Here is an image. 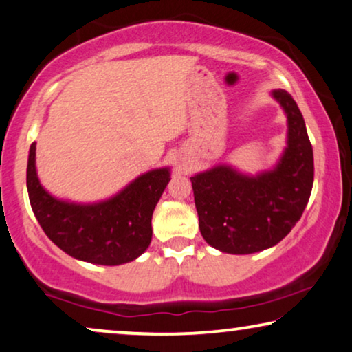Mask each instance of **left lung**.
Masks as SVG:
<instances>
[{
    "mask_svg": "<svg viewBox=\"0 0 352 352\" xmlns=\"http://www.w3.org/2000/svg\"><path fill=\"white\" fill-rule=\"evenodd\" d=\"M274 99L287 113V147L272 170L247 176L218 165L190 177L200 232L216 250L250 254L274 247L300 221L314 182V157L298 105L285 89Z\"/></svg>",
    "mask_w": 352,
    "mask_h": 352,
    "instance_id": "obj_1",
    "label": "left lung"
}]
</instances>
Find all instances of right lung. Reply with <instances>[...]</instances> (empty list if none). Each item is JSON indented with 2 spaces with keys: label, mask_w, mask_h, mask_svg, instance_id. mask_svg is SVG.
Segmentation results:
<instances>
[{
  "label": "right lung",
  "mask_w": 352,
  "mask_h": 352,
  "mask_svg": "<svg viewBox=\"0 0 352 352\" xmlns=\"http://www.w3.org/2000/svg\"><path fill=\"white\" fill-rule=\"evenodd\" d=\"M35 155L33 142L27 165L28 199L41 229L62 252L102 266L129 263L146 252L152 240L153 210L170 182V168L144 173L112 199L83 205L45 190Z\"/></svg>",
  "instance_id": "add662e5"
}]
</instances>
